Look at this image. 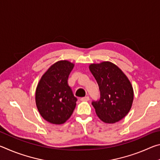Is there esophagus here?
<instances>
[{"label": "esophagus", "mask_w": 160, "mask_h": 160, "mask_svg": "<svg viewBox=\"0 0 160 160\" xmlns=\"http://www.w3.org/2000/svg\"><path fill=\"white\" fill-rule=\"evenodd\" d=\"M80 100H81V101H82V102H87V101H89V100H90V97H89L88 96L85 97H82V98L80 99Z\"/></svg>", "instance_id": "obj_1"}]
</instances>
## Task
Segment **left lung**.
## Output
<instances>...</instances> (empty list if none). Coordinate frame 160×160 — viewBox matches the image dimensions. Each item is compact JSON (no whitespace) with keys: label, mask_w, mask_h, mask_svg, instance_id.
I'll return each mask as SVG.
<instances>
[{"label":"left lung","mask_w":160,"mask_h":160,"mask_svg":"<svg viewBox=\"0 0 160 160\" xmlns=\"http://www.w3.org/2000/svg\"><path fill=\"white\" fill-rule=\"evenodd\" d=\"M89 69L100 91L99 100L92 103L97 116L104 123L118 122L131 109L134 93L131 82L122 70L112 62L92 63Z\"/></svg>","instance_id":"left-lung-1"}]
</instances>
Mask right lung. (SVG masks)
<instances>
[{"instance_id": "obj_1", "label": "right lung", "mask_w": 160, "mask_h": 160, "mask_svg": "<svg viewBox=\"0 0 160 160\" xmlns=\"http://www.w3.org/2000/svg\"><path fill=\"white\" fill-rule=\"evenodd\" d=\"M74 63L59 61L51 66L38 83L35 102L42 118L51 123L63 124L71 116L77 98L68 84Z\"/></svg>"}]
</instances>
